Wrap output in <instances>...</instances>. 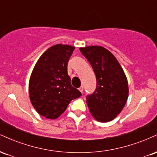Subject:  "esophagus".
<instances>
[{
	"instance_id": "34e87169",
	"label": "esophagus",
	"mask_w": 157,
	"mask_h": 157,
	"mask_svg": "<svg viewBox=\"0 0 157 157\" xmlns=\"http://www.w3.org/2000/svg\"><path fill=\"white\" fill-rule=\"evenodd\" d=\"M79 90H80L81 93H82V91H83V87H82V86H80V87L79 88Z\"/></svg>"
}]
</instances>
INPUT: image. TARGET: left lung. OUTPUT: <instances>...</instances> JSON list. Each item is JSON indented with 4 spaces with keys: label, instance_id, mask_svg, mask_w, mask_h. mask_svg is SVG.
<instances>
[{
    "label": "left lung",
    "instance_id": "left-lung-1",
    "mask_svg": "<svg viewBox=\"0 0 157 157\" xmlns=\"http://www.w3.org/2000/svg\"><path fill=\"white\" fill-rule=\"evenodd\" d=\"M96 75L97 88L87 96L90 113L98 122L111 121L122 111L128 97V85L116 57L102 46L80 48Z\"/></svg>",
    "mask_w": 157,
    "mask_h": 157
}]
</instances>
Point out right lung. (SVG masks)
<instances>
[{"label":"right lung","mask_w":157,"mask_h":157,"mask_svg":"<svg viewBox=\"0 0 157 157\" xmlns=\"http://www.w3.org/2000/svg\"><path fill=\"white\" fill-rule=\"evenodd\" d=\"M75 46L57 44L48 48L36 63L29 82V93L37 112L55 120L70 102L82 94L71 84L67 66Z\"/></svg>","instance_id":"1"}]
</instances>
